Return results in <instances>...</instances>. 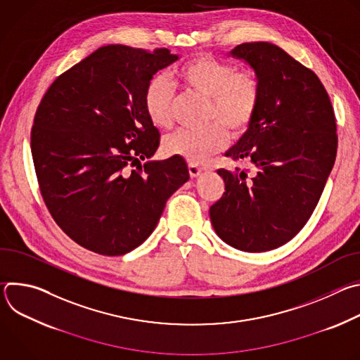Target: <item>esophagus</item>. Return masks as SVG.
<instances>
[{
	"label": "esophagus",
	"mask_w": 360,
	"mask_h": 360,
	"mask_svg": "<svg viewBox=\"0 0 360 360\" xmlns=\"http://www.w3.org/2000/svg\"><path fill=\"white\" fill-rule=\"evenodd\" d=\"M188 169H189V175H191V178H196V176H199L200 175V168L199 167H196V165H193V164H189L188 165Z\"/></svg>",
	"instance_id": "esophagus-1"
}]
</instances>
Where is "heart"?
I'll use <instances>...</instances> for the list:
<instances>
[{"mask_svg":"<svg viewBox=\"0 0 360 360\" xmlns=\"http://www.w3.org/2000/svg\"><path fill=\"white\" fill-rule=\"evenodd\" d=\"M181 85L195 95L208 99V122L203 131L178 129L164 141V150L192 164H200L221 150L232 135L242 134L252 122L261 102V78L253 70H242L219 61L210 54H198L176 71ZM174 89L169 81L153 77L146 85L143 107L149 121L158 128L172 124ZM221 124L226 129L219 127Z\"/></svg>","mask_w":360,"mask_h":360,"instance_id":"b5f03b06","label":"heart"}]
</instances>
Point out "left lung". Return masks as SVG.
Here are the masks:
<instances>
[{
	"mask_svg": "<svg viewBox=\"0 0 360 360\" xmlns=\"http://www.w3.org/2000/svg\"><path fill=\"white\" fill-rule=\"evenodd\" d=\"M229 54L261 78L259 108L225 152L253 172L218 169L225 192L210 217L225 243L266 252L289 242L314 214L336 158V120L318 75L278 45L245 42Z\"/></svg>",
	"mask_w": 360,
	"mask_h": 360,
	"instance_id": "obj_1",
	"label": "left lung"
}]
</instances>
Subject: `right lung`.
<instances>
[{
  "instance_id": "obj_1",
  "label": "right lung",
  "mask_w": 360,
  "mask_h": 360,
  "mask_svg": "<svg viewBox=\"0 0 360 360\" xmlns=\"http://www.w3.org/2000/svg\"><path fill=\"white\" fill-rule=\"evenodd\" d=\"M176 60L167 48L101 46L39 102L31 129L39 191L57 225L85 249L120 256L138 248L189 179L178 155L141 165L160 146L143 107L146 85Z\"/></svg>"
}]
</instances>
